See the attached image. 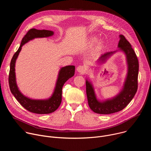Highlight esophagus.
Wrapping results in <instances>:
<instances>
[{"mask_svg":"<svg viewBox=\"0 0 151 151\" xmlns=\"http://www.w3.org/2000/svg\"><path fill=\"white\" fill-rule=\"evenodd\" d=\"M76 70L79 73H85L86 71V68L83 66H79Z\"/></svg>","mask_w":151,"mask_h":151,"instance_id":"34e87169","label":"esophagus"}]
</instances>
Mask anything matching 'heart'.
Returning <instances> with one entry per match:
<instances>
[{"mask_svg": "<svg viewBox=\"0 0 151 151\" xmlns=\"http://www.w3.org/2000/svg\"><path fill=\"white\" fill-rule=\"evenodd\" d=\"M99 37L96 36H90V37H88V39H87V40H86L85 43V48L87 49H90L93 48L96 44L97 42L99 41ZM97 43L98 44L96 47V50L99 51L101 50L104 47V42L103 40H100Z\"/></svg>", "mask_w": 151, "mask_h": 151, "instance_id": "1", "label": "heart"}]
</instances>
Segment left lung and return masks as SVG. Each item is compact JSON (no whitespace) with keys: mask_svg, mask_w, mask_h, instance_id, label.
<instances>
[{"mask_svg":"<svg viewBox=\"0 0 151 151\" xmlns=\"http://www.w3.org/2000/svg\"><path fill=\"white\" fill-rule=\"evenodd\" d=\"M118 50L106 52L99 58L97 63L102 64L106 62L112 55L117 52H122L125 56L127 72L122 87L115 96L100 100L97 98L92 81L86 78V93L88 105L95 113L110 114L122 110L133 99L137 90V78L139 73V62L137 57L131 44L121 35L119 36Z\"/></svg>","mask_w":151,"mask_h":151,"instance_id":"left-lung-1","label":"left lung"}]
</instances>
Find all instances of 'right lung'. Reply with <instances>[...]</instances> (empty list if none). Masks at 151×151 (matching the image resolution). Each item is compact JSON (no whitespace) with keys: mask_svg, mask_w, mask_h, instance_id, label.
Returning a JSON list of instances; mask_svg holds the SVG:
<instances>
[{"mask_svg":"<svg viewBox=\"0 0 151 151\" xmlns=\"http://www.w3.org/2000/svg\"><path fill=\"white\" fill-rule=\"evenodd\" d=\"M54 32L47 30L30 29L21 40L20 46L14 54L10 64L9 85L10 90L17 101L29 112L37 114H48L56 111L61 102L63 86L69 79L75 74L74 66L62 67L59 70L55 85L51 96L45 99H30L21 93L18 87L15 75V63L22 47L30 40L35 38L48 37L53 36Z\"/></svg>","mask_w":151,"mask_h":151,"instance_id":"right-lung-1","label":"right lung"}]
</instances>
